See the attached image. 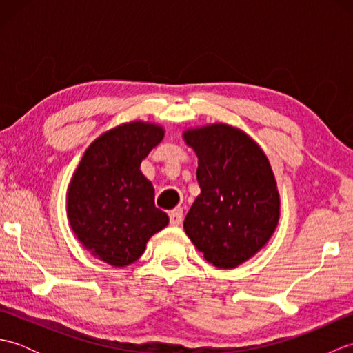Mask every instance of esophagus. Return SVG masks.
Segmentation results:
<instances>
[{"mask_svg":"<svg viewBox=\"0 0 353 353\" xmlns=\"http://www.w3.org/2000/svg\"><path fill=\"white\" fill-rule=\"evenodd\" d=\"M168 216H170L171 226H179V224L182 223V216H183L182 209H172V211H170Z\"/></svg>","mask_w":353,"mask_h":353,"instance_id":"34e87169","label":"esophagus"}]
</instances>
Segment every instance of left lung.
I'll list each match as a JSON object with an SVG mask.
<instances>
[{
  "mask_svg": "<svg viewBox=\"0 0 353 353\" xmlns=\"http://www.w3.org/2000/svg\"><path fill=\"white\" fill-rule=\"evenodd\" d=\"M199 157L200 196L183 229L216 268H235L272 238L281 200L267 156L249 134L216 123L183 132Z\"/></svg>",
  "mask_w": 353,
  "mask_h": 353,
  "instance_id": "left-lung-1",
  "label": "left lung"
}]
</instances>
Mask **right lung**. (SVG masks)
<instances>
[{
    "label": "right lung",
    "instance_id": "obj_1",
    "mask_svg": "<svg viewBox=\"0 0 353 353\" xmlns=\"http://www.w3.org/2000/svg\"><path fill=\"white\" fill-rule=\"evenodd\" d=\"M161 125L132 121L97 138L81 157L66 192L70 226L86 250L114 267L137 261L168 215L154 206L142 159L163 139Z\"/></svg>",
    "mask_w": 353,
    "mask_h": 353
}]
</instances>
